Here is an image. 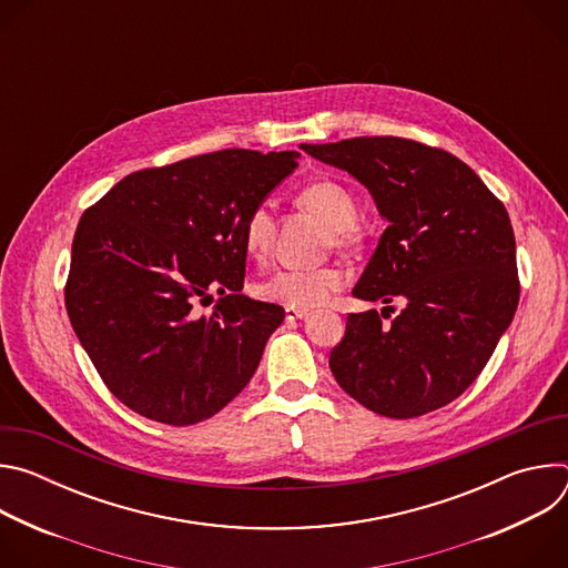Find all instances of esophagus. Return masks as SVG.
<instances>
[{
	"label": "esophagus",
	"instance_id": "1",
	"mask_svg": "<svg viewBox=\"0 0 568 568\" xmlns=\"http://www.w3.org/2000/svg\"><path fill=\"white\" fill-rule=\"evenodd\" d=\"M310 312L307 310H296V307H285V318L287 321H298V318H305Z\"/></svg>",
	"mask_w": 568,
	"mask_h": 568
}]
</instances>
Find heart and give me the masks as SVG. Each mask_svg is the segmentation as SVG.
Instances as JSON below:
<instances>
[{
    "instance_id": "b5f03b06",
    "label": "heart",
    "mask_w": 568,
    "mask_h": 568,
    "mask_svg": "<svg viewBox=\"0 0 568 568\" xmlns=\"http://www.w3.org/2000/svg\"><path fill=\"white\" fill-rule=\"evenodd\" d=\"M296 202L310 213L318 215L331 226L335 247H355L359 231L355 226L359 206L351 189L335 180H316L298 191ZM242 247L254 261H265L274 242V213L267 204L254 206L242 222ZM344 285V274L335 267L312 270H278L256 285V294L263 301L278 303L283 307L307 310L326 303Z\"/></svg>"
}]
</instances>
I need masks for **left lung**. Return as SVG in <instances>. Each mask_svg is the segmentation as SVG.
<instances>
[{
  "label": "left lung",
  "instance_id": "left-lung-1",
  "mask_svg": "<svg viewBox=\"0 0 568 568\" xmlns=\"http://www.w3.org/2000/svg\"><path fill=\"white\" fill-rule=\"evenodd\" d=\"M362 182L388 226L353 296L404 301L386 318L348 314L331 353L339 386L386 418H416L456 399L485 368L519 303L508 211L463 161L402 136L301 143ZM390 316V314H388Z\"/></svg>",
  "mask_w": 568,
  "mask_h": 568
}]
</instances>
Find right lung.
I'll list each match as a JSON object with an SVG mask.
<instances>
[{
    "label": "right lung",
    "instance_id": "1",
    "mask_svg": "<svg viewBox=\"0 0 568 568\" xmlns=\"http://www.w3.org/2000/svg\"><path fill=\"white\" fill-rule=\"evenodd\" d=\"M298 152L229 148L123 178L78 222L64 305L101 379L143 418L186 427L247 386L281 305L240 294L242 222ZM219 301L211 315L196 305Z\"/></svg>",
    "mask_w": 568,
    "mask_h": 568
}]
</instances>
